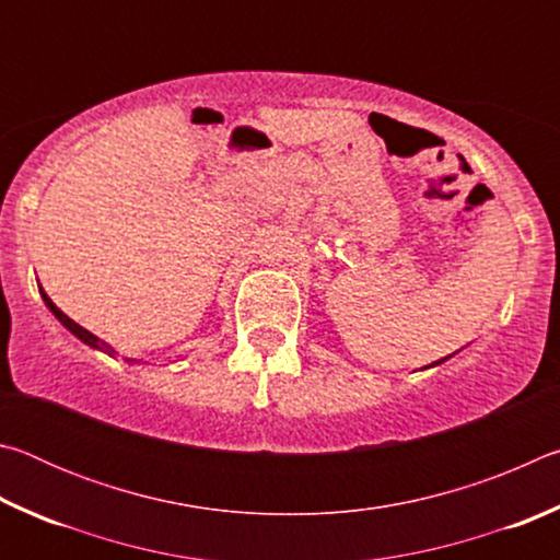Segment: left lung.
Listing matches in <instances>:
<instances>
[{"label": "left lung", "mask_w": 560, "mask_h": 560, "mask_svg": "<svg viewBox=\"0 0 560 560\" xmlns=\"http://www.w3.org/2000/svg\"><path fill=\"white\" fill-rule=\"evenodd\" d=\"M442 360H447V358H442ZM442 360H438V363H442ZM438 363H432V365H438Z\"/></svg>", "instance_id": "1"}]
</instances>
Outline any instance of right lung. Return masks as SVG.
Returning a JSON list of instances; mask_svg holds the SVG:
<instances>
[{"instance_id": "right-lung-1", "label": "right lung", "mask_w": 560, "mask_h": 560, "mask_svg": "<svg viewBox=\"0 0 560 560\" xmlns=\"http://www.w3.org/2000/svg\"><path fill=\"white\" fill-rule=\"evenodd\" d=\"M39 291H42V296H44V303H46V306H49L51 308V314L56 316V318H59L61 320V324L66 326V328H69L71 330V334L75 336V338H81L83 340V343H86V346H91V348H98V350H103V353H108V355H116V350H113L108 343H103V340H98L96 336H93L91 334V330H86V328H83V326H79V324H75V320L73 318H69V316H66L63 314V311L59 308V306H56V303L49 299V296H46V291L39 287ZM128 360V358H126ZM128 363H136V360H128Z\"/></svg>"}]
</instances>
